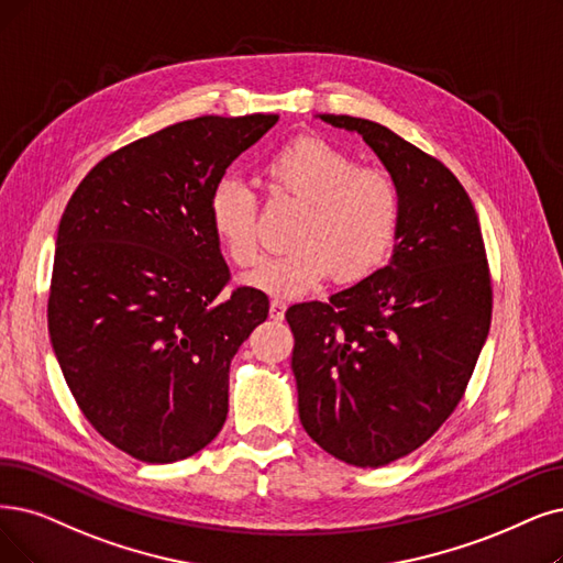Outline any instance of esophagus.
Listing matches in <instances>:
<instances>
[{"instance_id": "1", "label": "esophagus", "mask_w": 563, "mask_h": 563, "mask_svg": "<svg viewBox=\"0 0 563 563\" xmlns=\"http://www.w3.org/2000/svg\"><path fill=\"white\" fill-rule=\"evenodd\" d=\"M284 317H286V302L284 300H273V302H269V319L284 321Z\"/></svg>"}]
</instances>
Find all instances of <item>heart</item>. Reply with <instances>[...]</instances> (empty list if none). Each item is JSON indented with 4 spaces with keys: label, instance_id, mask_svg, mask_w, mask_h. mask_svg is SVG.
Here are the masks:
<instances>
[{
    "label": "heart",
    "instance_id": "obj_1",
    "mask_svg": "<svg viewBox=\"0 0 563 563\" xmlns=\"http://www.w3.org/2000/svg\"><path fill=\"white\" fill-rule=\"evenodd\" d=\"M273 196L302 203L290 231V250L263 258L246 284L265 294L298 298L340 275L360 282L384 265L399 238L401 200L395 179L380 168L357 166L340 145L300 136L267 156L261 168ZM210 231L238 267L261 254L258 200L240 177L223 175L206 203Z\"/></svg>",
    "mask_w": 563,
    "mask_h": 563
}]
</instances>
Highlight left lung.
Returning <instances> with one entry per match:
<instances>
[{
  "instance_id": "1",
  "label": "left lung",
  "mask_w": 563,
  "mask_h": 563,
  "mask_svg": "<svg viewBox=\"0 0 563 563\" xmlns=\"http://www.w3.org/2000/svg\"><path fill=\"white\" fill-rule=\"evenodd\" d=\"M357 131L401 200L393 258L328 302L286 311L307 434L353 466H384L432 439L464 397L492 323L478 214L451 168L384 124Z\"/></svg>"
}]
</instances>
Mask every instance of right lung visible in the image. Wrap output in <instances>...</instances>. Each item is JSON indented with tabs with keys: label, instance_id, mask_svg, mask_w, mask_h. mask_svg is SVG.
Returning a JSON list of instances; mask_svg holds the SVG:
<instances>
[{
	"label": "right lung",
	"instance_id": "1",
	"mask_svg": "<svg viewBox=\"0 0 563 563\" xmlns=\"http://www.w3.org/2000/svg\"><path fill=\"white\" fill-rule=\"evenodd\" d=\"M279 115H206L133 141L89 170L57 231L48 330L82 416L147 464L187 460L229 413V367L267 319L231 282L206 203Z\"/></svg>",
	"mask_w": 563,
	"mask_h": 563
}]
</instances>
